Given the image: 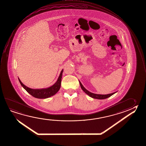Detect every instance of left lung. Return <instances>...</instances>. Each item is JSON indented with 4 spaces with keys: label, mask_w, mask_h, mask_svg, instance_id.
<instances>
[{
    "label": "left lung",
    "mask_w": 146,
    "mask_h": 146,
    "mask_svg": "<svg viewBox=\"0 0 146 146\" xmlns=\"http://www.w3.org/2000/svg\"><path fill=\"white\" fill-rule=\"evenodd\" d=\"M79 82V84L80 85V87L84 91L87 95H88L89 96H90V97L93 98H95V99H98V100H104V99H106V98H107L108 97H110L111 96H112V95L115 94V93L116 92H114L112 93H111V94H106V95H102V94H94V93H93L91 92H89L88 90H87L85 88H84L82 84V83Z\"/></svg>",
    "instance_id": "left-lung-1"
}]
</instances>
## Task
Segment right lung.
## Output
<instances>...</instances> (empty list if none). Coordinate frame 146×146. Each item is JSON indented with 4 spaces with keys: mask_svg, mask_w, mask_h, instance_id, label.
<instances>
[{
    "mask_svg": "<svg viewBox=\"0 0 146 146\" xmlns=\"http://www.w3.org/2000/svg\"><path fill=\"white\" fill-rule=\"evenodd\" d=\"M63 73V70H62L59 75V77L57 79V82L54 84L51 87H49L46 89H33L26 86L23 84L21 80L18 78V80L21 85L26 90L27 92H28L30 94H31L33 97L40 99L47 98L48 97H51L55 94L57 92L59 91L61 86V81H62V75Z\"/></svg>",
    "mask_w": 146,
    "mask_h": 146,
    "instance_id": "obj_1",
    "label": "right lung"
}]
</instances>
